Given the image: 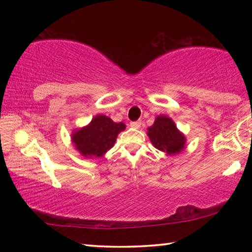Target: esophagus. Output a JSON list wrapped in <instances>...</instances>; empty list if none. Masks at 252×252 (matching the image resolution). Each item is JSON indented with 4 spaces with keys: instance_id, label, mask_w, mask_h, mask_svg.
Wrapping results in <instances>:
<instances>
[{
    "instance_id": "34e87169",
    "label": "esophagus",
    "mask_w": 252,
    "mask_h": 252,
    "mask_svg": "<svg viewBox=\"0 0 252 252\" xmlns=\"http://www.w3.org/2000/svg\"><path fill=\"white\" fill-rule=\"evenodd\" d=\"M130 126L133 127V129H140L141 127V121H134L130 123Z\"/></svg>"
}]
</instances>
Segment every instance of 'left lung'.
I'll return each mask as SVG.
<instances>
[{
  "label": "left lung",
  "mask_w": 252,
  "mask_h": 252,
  "mask_svg": "<svg viewBox=\"0 0 252 252\" xmlns=\"http://www.w3.org/2000/svg\"><path fill=\"white\" fill-rule=\"evenodd\" d=\"M147 134L153 147L169 156H176L186 148V135L168 116H158L155 123L148 127Z\"/></svg>",
  "instance_id": "8db88e82"
}]
</instances>
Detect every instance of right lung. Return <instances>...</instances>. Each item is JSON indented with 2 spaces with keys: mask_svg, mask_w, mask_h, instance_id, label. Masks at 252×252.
Here are the masks:
<instances>
[{
  "mask_svg": "<svg viewBox=\"0 0 252 252\" xmlns=\"http://www.w3.org/2000/svg\"><path fill=\"white\" fill-rule=\"evenodd\" d=\"M125 130L123 122H113L111 118L97 114L89 125L72 131L71 141L82 157L99 159L114 146L119 133Z\"/></svg>",
  "mask_w": 252,
  "mask_h": 252,
  "instance_id": "right-lung-1",
  "label": "right lung"
}]
</instances>
